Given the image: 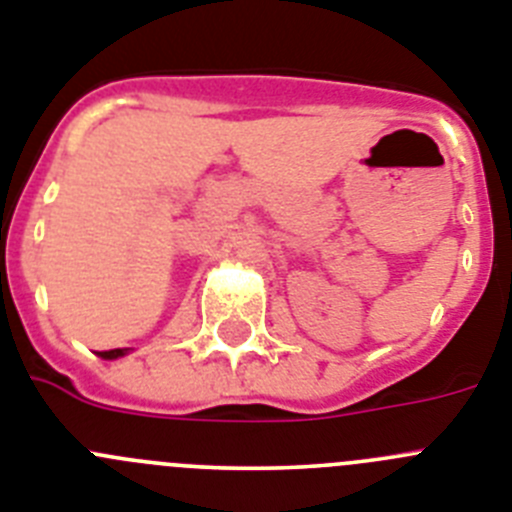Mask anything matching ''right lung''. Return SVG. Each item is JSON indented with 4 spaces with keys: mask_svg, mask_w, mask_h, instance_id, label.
<instances>
[{
    "mask_svg": "<svg viewBox=\"0 0 512 512\" xmlns=\"http://www.w3.org/2000/svg\"><path fill=\"white\" fill-rule=\"evenodd\" d=\"M128 348H115V350H100V358H105V361H115V358H121V355H126Z\"/></svg>",
    "mask_w": 512,
    "mask_h": 512,
    "instance_id": "add662e5",
    "label": "right lung"
}]
</instances>
